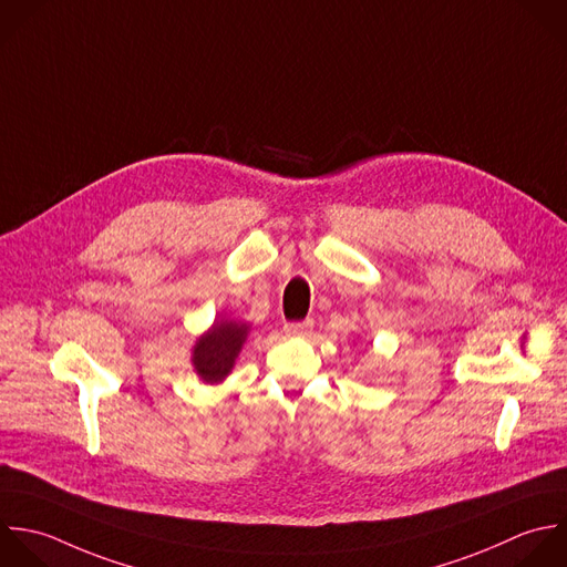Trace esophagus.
<instances>
[{
  "instance_id": "34e87169",
  "label": "esophagus",
  "mask_w": 567,
  "mask_h": 567,
  "mask_svg": "<svg viewBox=\"0 0 567 567\" xmlns=\"http://www.w3.org/2000/svg\"><path fill=\"white\" fill-rule=\"evenodd\" d=\"M313 329V320H300V322H287L285 333L287 336H307Z\"/></svg>"
}]
</instances>
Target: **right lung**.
<instances>
[{
    "mask_svg": "<svg viewBox=\"0 0 567 567\" xmlns=\"http://www.w3.org/2000/svg\"><path fill=\"white\" fill-rule=\"evenodd\" d=\"M249 336V324L236 320H216L192 349V364L196 375L207 384L223 382Z\"/></svg>",
    "mask_w": 567,
    "mask_h": 567,
    "instance_id": "right-lung-1",
    "label": "right lung"
}]
</instances>
